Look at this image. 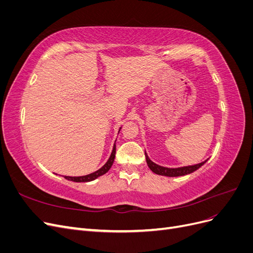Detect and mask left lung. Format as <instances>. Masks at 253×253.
I'll return each mask as SVG.
<instances>
[{
	"instance_id": "1",
	"label": "left lung",
	"mask_w": 253,
	"mask_h": 253,
	"mask_svg": "<svg viewBox=\"0 0 253 253\" xmlns=\"http://www.w3.org/2000/svg\"><path fill=\"white\" fill-rule=\"evenodd\" d=\"M144 154H145V159H147V164L152 172H154L155 174H158V175L169 176V177H176V176H183V175H187L190 173H193L197 169H200L203 165L206 164L207 160H208L207 159L201 164L193 165V166H187V167H180V168H167V167H163V166H159V165H156L155 163H153L152 160L149 158L147 153L144 152Z\"/></svg>"
}]
</instances>
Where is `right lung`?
<instances>
[{
    "mask_svg": "<svg viewBox=\"0 0 253 253\" xmlns=\"http://www.w3.org/2000/svg\"><path fill=\"white\" fill-rule=\"evenodd\" d=\"M119 131H120V129H119ZM115 154H116V144L114 143L112 154H111L109 160L105 163V165L103 167L100 168V169L93 172V173H90V174L84 175V176H77V177H76V176H65L64 178L68 179V180H72V181H76V182H87V181L94 180V179L98 178L99 176L105 174L111 169V167H112V165L114 163V159H115Z\"/></svg>",
    "mask_w": 253,
    "mask_h": 253,
    "instance_id": "obj_1",
    "label": "right lung"
}]
</instances>
